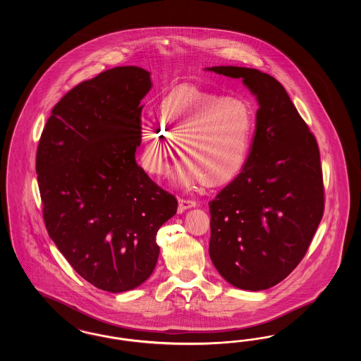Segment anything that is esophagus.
<instances>
[{
	"label": "esophagus",
	"mask_w": 361,
	"mask_h": 361,
	"mask_svg": "<svg viewBox=\"0 0 361 361\" xmlns=\"http://www.w3.org/2000/svg\"><path fill=\"white\" fill-rule=\"evenodd\" d=\"M196 202L195 200H189V199H180L178 200V212L183 214L185 209L192 208V207H196Z\"/></svg>",
	"instance_id": "esophagus-1"
}]
</instances>
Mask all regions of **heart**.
Returning a JSON list of instances; mask_svg holds the SVG:
<instances>
[{
  "instance_id": "obj_1",
  "label": "heart",
  "mask_w": 361,
  "mask_h": 361,
  "mask_svg": "<svg viewBox=\"0 0 361 361\" xmlns=\"http://www.w3.org/2000/svg\"><path fill=\"white\" fill-rule=\"evenodd\" d=\"M253 128V115L240 102L196 89L176 90L158 104V123L145 121L139 127L140 165L153 176L166 173L172 140L185 161L180 171L185 184L222 187L245 168Z\"/></svg>"
}]
</instances>
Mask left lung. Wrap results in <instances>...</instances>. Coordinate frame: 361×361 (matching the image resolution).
<instances>
[{"instance_id":"obj_1","label":"left lung","mask_w":361,"mask_h":361,"mask_svg":"<svg viewBox=\"0 0 361 361\" xmlns=\"http://www.w3.org/2000/svg\"><path fill=\"white\" fill-rule=\"evenodd\" d=\"M207 70L240 78L259 105L245 168L208 203L209 257L234 287L267 290L298 267L322 219L318 143L272 75L238 66Z\"/></svg>"}]
</instances>
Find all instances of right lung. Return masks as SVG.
Segmentation results:
<instances>
[{
  "mask_svg": "<svg viewBox=\"0 0 361 361\" xmlns=\"http://www.w3.org/2000/svg\"><path fill=\"white\" fill-rule=\"evenodd\" d=\"M150 73L106 70L52 108L36 153L43 219L73 269L103 291L146 281L159 255L155 235L177 211L135 161Z\"/></svg>",
  "mask_w": 361,
  "mask_h": 361,
  "instance_id": "add662e5",
  "label": "right lung"
}]
</instances>
